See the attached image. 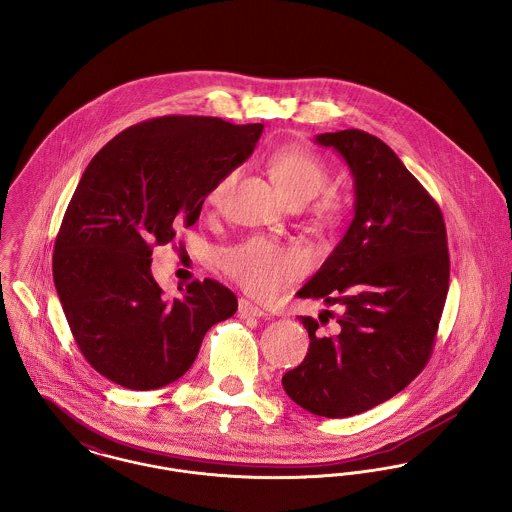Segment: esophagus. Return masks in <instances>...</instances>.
<instances>
[{
  "label": "esophagus",
  "mask_w": 512,
  "mask_h": 512,
  "mask_svg": "<svg viewBox=\"0 0 512 512\" xmlns=\"http://www.w3.org/2000/svg\"><path fill=\"white\" fill-rule=\"evenodd\" d=\"M238 313H240V317H243V319H247V317H265V315H267L265 309H261V307H257L255 303H251V301L247 300H240Z\"/></svg>",
  "instance_id": "obj_1"
}]
</instances>
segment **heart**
Instances as JSON below:
<instances>
[{"label":"heart","mask_w":512,"mask_h":512,"mask_svg":"<svg viewBox=\"0 0 512 512\" xmlns=\"http://www.w3.org/2000/svg\"><path fill=\"white\" fill-rule=\"evenodd\" d=\"M265 168L280 195L294 207H303L318 197L331 178L327 164L300 145H284L272 151ZM238 176V170H230L212 185L207 193L209 209L218 211L224 205ZM309 214L315 224L332 228L340 220V203L334 195L325 193L313 202ZM222 267L243 290L259 300H274L307 269L303 257L294 249L265 238H251L224 251Z\"/></svg>","instance_id":"obj_1"}]
</instances>
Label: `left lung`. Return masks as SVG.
<instances>
[{"label":"left lung","instance_id":"8db88e82","mask_svg":"<svg viewBox=\"0 0 512 512\" xmlns=\"http://www.w3.org/2000/svg\"><path fill=\"white\" fill-rule=\"evenodd\" d=\"M354 178V220L300 298L342 305L334 331L300 317L309 350L282 377L286 394L323 418L361 414L406 389L427 365L449 292L439 205L402 160L361 129L321 133Z\"/></svg>","mask_w":512,"mask_h":512}]
</instances>
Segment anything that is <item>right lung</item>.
<instances>
[{
	"mask_svg": "<svg viewBox=\"0 0 512 512\" xmlns=\"http://www.w3.org/2000/svg\"><path fill=\"white\" fill-rule=\"evenodd\" d=\"M263 123L164 116L127 127L94 154L54 249V282L73 338L92 367L131 391L174 383L212 325L238 300L193 280L166 298L152 249L197 222L212 185L255 149Z\"/></svg>",
	"mask_w": 512,
	"mask_h": 512,
	"instance_id": "right-lung-1",
	"label": "right lung"
}]
</instances>
